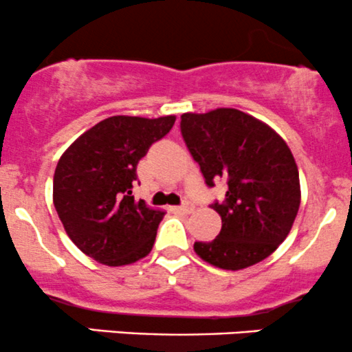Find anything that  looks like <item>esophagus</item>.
Listing matches in <instances>:
<instances>
[{"instance_id":"esophagus-1","label":"esophagus","mask_w":352,"mask_h":352,"mask_svg":"<svg viewBox=\"0 0 352 352\" xmlns=\"http://www.w3.org/2000/svg\"><path fill=\"white\" fill-rule=\"evenodd\" d=\"M194 204H192V202H184L182 204V206H180L179 207V210L180 212H182V214H190V212H194Z\"/></svg>"}]
</instances>
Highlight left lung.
Here are the masks:
<instances>
[{
	"label": "left lung",
	"instance_id": "obj_1",
	"mask_svg": "<svg viewBox=\"0 0 352 352\" xmlns=\"http://www.w3.org/2000/svg\"><path fill=\"white\" fill-rule=\"evenodd\" d=\"M180 130L208 187L227 184L212 204L220 234L195 242L197 256L215 267L241 270L264 261L287 237L300 206L299 170L279 133L235 108L184 113Z\"/></svg>",
	"mask_w": 352,
	"mask_h": 352
}]
</instances>
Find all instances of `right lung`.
I'll return each mask as SVG.
<instances>
[{
  "label": "right lung",
  "mask_w": 352,
  "mask_h": 352,
  "mask_svg": "<svg viewBox=\"0 0 352 352\" xmlns=\"http://www.w3.org/2000/svg\"><path fill=\"white\" fill-rule=\"evenodd\" d=\"M175 117L117 115L80 135L58 160L53 204L73 244L111 267L133 264L152 250L165 212L132 195L137 165Z\"/></svg>",
  "instance_id": "obj_1"
}]
</instances>
